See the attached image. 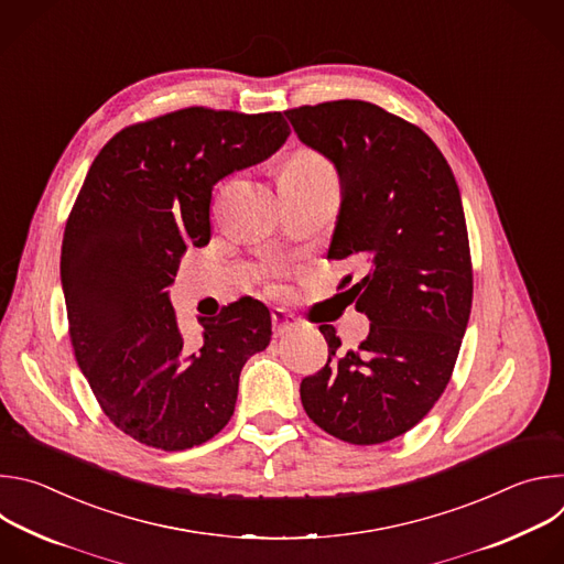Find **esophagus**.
<instances>
[{"label": "esophagus", "mask_w": 564, "mask_h": 564, "mask_svg": "<svg viewBox=\"0 0 564 564\" xmlns=\"http://www.w3.org/2000/svg\"><path fill=\"white\" fill-rule=\"evenodd\" d=\"M296 328V321L292 318V314H288L285 310L276 307L272 312V330H274V337H283L288 333H292Z\"/></svg>", "instance_id": "esophagus-1"}]
</instances>
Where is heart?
<instances>
[{
    "instance_id": "1",
    "label": "heart",
    "mask_w": 564,
    "mask_h": 564,
    "mask_svg": "<svg viewBox=\"0 0 564 564\" xmlns=\"http://www.w3.org/2000/svg\"><path fill=\"white\" fill-rule=\"evenodd\" d=\"M283 176H301V178H318V176H337L335 167L326 155L314 149H296L285 163Z\"/></svg>"
}]
</instances>
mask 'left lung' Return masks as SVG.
Returning <instances> with one entry per match:
<instances>
[{
  "label": "left lung",
  "instance_id": "8db88e82",
  "mask_svg": "<svg viewBox=\"0 0 564 564\" xmlns=\"http://www.w3.org/2000/svg\"><path fill=\"white\" fill-rule=\"evenodd\" d=\"M296 135L330 158L341 212L328 259L366 261L355 307L370 318L357 350L318 326L328 364L301 381L307 417L333 437L370 446L420 424L451 381L473 303V265L455 176L413 122L364 100L285 111Z\"/></svg>",
  "mask_w": 564,
  "mask_h": 564
}]
</instances>
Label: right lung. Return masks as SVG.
Segmentation results:
<instances>
[{
	"label": "right lung",
	"instance_id": "obj_1",
	"mask_svg": "<svg viewBox=\"0 0 564 564\" xmlns=\"http://www.w3.org/2000/svg\"><path fill=\"white\" fill-rule=\"evenodd\" d=\"M288 135L281 111L155 116L100 149L73 203L59 259L70 346L102 413L144 446L185 451L220 433L240 370L270 344V310L252 296L200 318L187 344L167 288L187 246L209 243L214 185Z\"/></svg>",
	"mask_w": 564,
	"mask_h": 564
}]
</instances>
